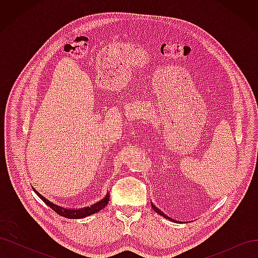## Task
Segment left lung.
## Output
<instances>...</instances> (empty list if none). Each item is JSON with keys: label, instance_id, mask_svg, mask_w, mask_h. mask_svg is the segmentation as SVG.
Returning a JSON list of instances; mask_svg holds the SVG:
<instances>
[{"label": "left lung", "instance_id": "1", "mask_svg": "<svg viewBox=\"0 0 258 258\" xmlns=\"http://www.w3.org/2000/svg\"><path fill=\"white\" fill-rule=\"evenodd\" d=\"M152 208L154 209V211H155V212H156V213H158L159 215L163 216V217H165V218H168V220H170V221H172V222H174V220H172V218H170V217H169V216H167L166 214H163V213L161 212V211H160V210H159L158 208H156V207H155V206H154L153 204H152Z\"/></svg>", "mask_w": 258, "mask_h": 258}]
</instances>
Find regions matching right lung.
Here are the masks:
<instances>
[{
    "mask_svg": "<svg viewBox=\"0 0 258 258\" xmlns=\"http://www.w3.org/2000/svg\"><path fill=\"white\" fill-rule=\"evenodd\" d=\"M33 188V187H32ZM33 190L35 191V194L37 195L38 197H40L46 205H47L48 207H50L54 212L58 213L59 215L63 216V217H67V218H83V217H86V216H89L91 214H95V213H98L100 210H102L103 208H105L108 204V200H110V196H108V194L106 195V197L103 198L101 201L97 202V204L92 205L90 207H86L84 209H80V210H69V209H66V208H62V207H59L57 205L52 204V202H50L49 200L46 199L44 196H42V195L36 191L34 188Z\"/></svg>",
    "mask_w": 258,
    "mask_h": 258,
    "instance_id": "1",
    "label": "right lung"
}]
</instances>
